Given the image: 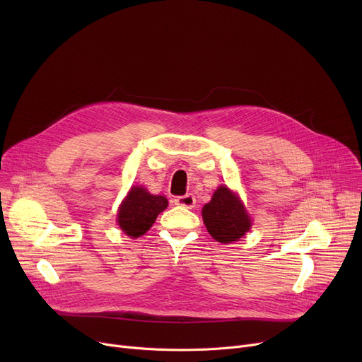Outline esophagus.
I'll return each mask as SVG.
<instances>
[{
	"label": "esophagus",
	"mask_w": 362,
	"mask_h": 362,
	"mask_svg": "<svg viewBox=\"0 0 362 362\" xmlns=\"http://www.w3.org/2000/svg\"><path fill=\"white\" fill-rule=\"evenodd\" d=\"M175 204L179 205V206H183V208H194L195 204H197V199L194 195L187 194V195H182V197H177L175 199Z\"/></svg>",
	"instance_id": "esophagus-1"
}]
</instances>
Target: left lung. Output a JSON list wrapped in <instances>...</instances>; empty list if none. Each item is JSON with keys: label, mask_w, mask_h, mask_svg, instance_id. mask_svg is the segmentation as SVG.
Masks as SVG:
<instances>
[{"label": "left lung", "mask_w": 362, "mask_h": 362, "mask_svg": "<svg viewBox=\"0 0 362 362\" xmlns=\"http://www.w3.org/2000/svg\"><path fill=\"white\" fill-rule=\"evenodd\" d=\"M202 218L208 233L221 243L239 240L251 227L245 206L227 186H220L202 208Z\"/></svg>", "instance_id": "8db88e82"}]
</instances>
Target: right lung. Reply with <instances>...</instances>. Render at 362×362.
Instances as JSON below:
<instances>
[{
  "instance_id": "1",
  "label": "right lung",
  "mask_w": 362,
  "mask_h": 362,
  "mask_svg": "<svg viewBox=\"0 0 362 362\" xmlns=\"http://www.w3.org/2000/svg\"><path fill=\"white\" fill-rule=\"evenodd\" d=\"M167 199L161 195H151L139 186L132 187L119 210V226L130 238H138L149 230L157 216L167 208Z\"/></svg>"
}]
</instances>
